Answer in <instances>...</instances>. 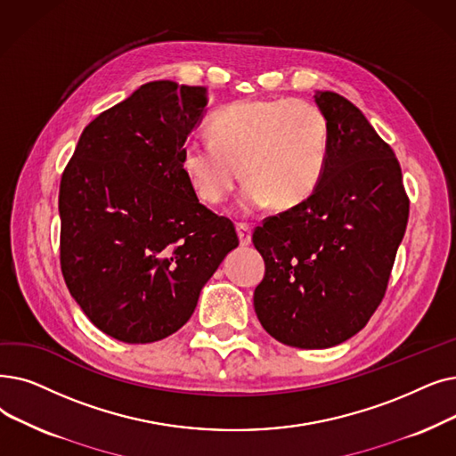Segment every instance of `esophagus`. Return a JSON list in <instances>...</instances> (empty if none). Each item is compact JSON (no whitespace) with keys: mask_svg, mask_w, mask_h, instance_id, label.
Wrapping results in <instances>:
<instances>
[{"mask_svg":"<svg viewBox=\"0 0 456 456\" xmlns=\"http://www.w3.org/2000/svg\"><path fill=\"white\" fill-rule=\"evenodd\" d=\"M236 231H239L240 244L248 246L251 242V225L244 224V222H239V224H236Z\"/></svg>","mask_w":456,"mask_h":456,"instance_id":"esophagus-1","label":"esophagus"}]
</instances>
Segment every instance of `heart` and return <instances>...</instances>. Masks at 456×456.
I'll return each mask as SVG.
<instances>
[{
	"mask_svg": "<svg viewBox=\"0 0 456 456\" xmlns=\"http://www.w3.org/2000/svg\"><path fill=\"white\" fill-rule=\"evenodd\" d=\"M210 142L190 140L181 169L200 200L225 201L240 181L244 210L272 203L290 210L319 188L330 160L326 113L300 98H255L222 108L208 123Z\"/></svg>",
	"mask_w": 456,
	"mask_h": 456,
	"instance_id": "heart-1",
	"label": "heart"
}]
</instances>
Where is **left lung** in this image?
Listing matches in <instances>:
<instances>
[{"instance_id":"obj_1","label":"left lung","mask_w":456,"mask_h":456,"mask_svg":"<svg viewBox=\"0 0 456 456\" xmlns=\"http://www.w3.org/2000/svg\"><path fill=\"white\" fill-rule=\"evenodd\" d=\"M331 147L309 200L253 231L266 272L253 294L263 328L283 345L330 348L379 309L408 224L393 149L345 96L316 91Z\"/></svg>"}]
</instances>
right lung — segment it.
<instances>
[{"mask_svg": "<svg viewBox=\"0 0 456 456\" xmlns=\"http://www.w3.org/2000/svg\"><path fill=\"white\" fill-rule=\"evenodd\" d=\"M207 104V87L149 82L86 126L63 171L65 283L117 341L145 345L181 330L239 246L232 222L200 203L181 169Z\"/></svg>", "mask_w": 456, "mask_h": 456, "instance_id": "add662e5", "label": "right lung"}]
</instances>
